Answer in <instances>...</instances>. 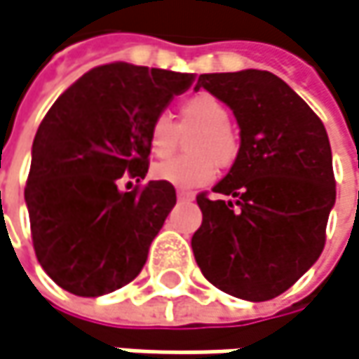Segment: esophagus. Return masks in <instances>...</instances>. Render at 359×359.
<instances>
[{"label": "esophagus", "mask_w": 359, "mask_h": 359, "mask_svg": "<svg viewBox=\"0 0 359 359\" xmlns=\"http://www.w3.org/2000/svg\"><path fill=\"white\" fill-rule=\"evenodd\" d=\"M177 198L180 201H192L194 198V192H190V190H177Z\"/></svg>", "instance_id": "34e87169"}]
</instances>
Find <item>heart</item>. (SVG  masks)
I'll use <instances>...</instances> for the list:
<instances>
[{
    "label": "heart",
    "mask_w": 359,
    "mask_h": 359,
    "mask_svg": "<svg viewBox=\"0 0 359 359\" xmlns=\"http://www.w3.org/2000/svg\"><path fill=\"white\" fill-rule=\"evenodd\" d=\"M229 109L210 93H196L180 105V130L196 128L188 138V151L192 155L175 157L157 163L153 177L177 188H198L217 175V167H229L240 153V138L229 126ZM177 126L169 115L158 113L147 130L151 153L158 158L175 153L180 144Z\"/></svg>",
    "instance_id": "obj_1"
}]
</instances>
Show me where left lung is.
<instances>
[{"instance_id": "obj_1", "label": "left lung", "mask_w": 359, "mask_h": 359, "mask_svg": "<svg viewBox=\"0 0 359 359\" xmlns=\"http://www.w3.org/2000/svg\"><path fill=\"white\" fill-rule=\"evenodd\" d=\"M240 123V153L212 188L231 201L196 196L192 238L202 275L221 292L264 302L287 292L318 260L335 204L327 130L308 103L271 72L201 74Z\"/></svg>"}]
</instances>
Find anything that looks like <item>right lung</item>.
<instances>
[{"label": "right lung", "instance_id": "right-lung-1", "mask_svg": "<svg viewBox=\"0 0 359 359\" xmlns=\"http://www.w3.org/2000/svg\"><path fill=\"white\" fill-rule=\"evenodd\" d=\"M194 74L130 64L93 67L43 117L24 201L34 254L66 292L97 297L142 271L151 242L175 206V188L149 182L147 130Z\"/></svg>", "mask_w": 359, "mask_h": 359}]
</instances>
